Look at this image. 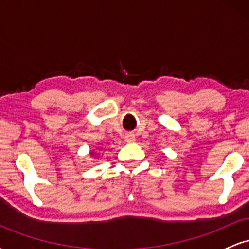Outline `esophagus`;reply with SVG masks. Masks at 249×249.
Instances as JSON below:
<instances>
[{"mask_svg": "<svg viewBox=\"0 0 249 249\" xmlns=\"http://www.w3.org/2000/svg\"><path fill=\"white\" fill-rule=\"evenodd\" d=\"M125 142H136V136L133 133H126L125 134Z\"/></svg>", "mask_w": 249, "mask_h": 249, "instance_id": "esophagus-1", "label": "esophagus"}]
</instances>
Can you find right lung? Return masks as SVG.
<instances>
[{"label": "right lung", "instance_id": "right-lung-1", "mask_svg": "<svg viewBox=\"0 0 249 249\" xmlns=\"http://www.w3.org/2000/svg\"><path fill=\"white\" fill-rule=\"evenodd\" d=\"M89 154H90V156H91V157H97V156H96V154H97V152H96V151H91V152H90V153H89Z\"/></svg>", "mask_w": 249, "mask_h": 249}]
</instances>
